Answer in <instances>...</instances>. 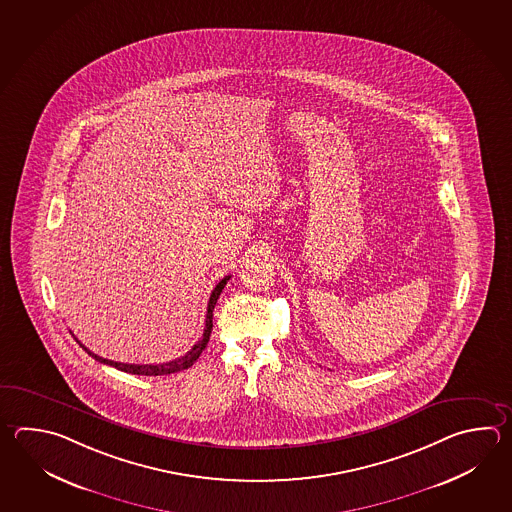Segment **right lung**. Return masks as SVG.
Wrapping results in <instances>:
<instances>
[{
  "label": "right lung",
  "instance_id": "obj_1",
  "mask_svg": "<svg viewBox=\"0 0 512 512\" xmlns=\"http://www.w3.org/2000/svg\"><path fill=\"white\" fill-rule=\"evenodd\" d=\"M230 281V275H226L222 281L213 288V292L209 295L208 313H206V326H204V334L197 345H193V348L189 350L188 354L178 357L175 361H169V363H162V365H129V363H118V361H111V359H104L100 355L94 354L89 348H85L76 337V343L84 348L87 354L91 355L93 359H96L98 363H104V365L115 366L116 370H122L127 374H135V376H167V374H175L180 370H186L189 366L193 365L197 359H199L202 350L206 348L209 341V335H211V328H213V310H215V304L219 299L220 292L224 290L226 282Z\"/></svg>",
  "mask_w": 512,
  "mask_h": 512
}]
</instances>
